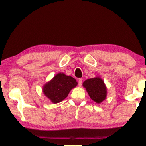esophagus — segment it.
I'll use <instances>...</instances> for the list:
<instances>
[{
	"label": "esophagus",
	"instance_id": "obj_1",
	"mask_svg": "<svg viewBox=\"0 0 146 146\" xmlns=\"http://www.w3.org/2000/svg\"><path fill=\"white\" fill-rule=\"evenodd\" d=\"M82 80H83L82 78L78 79V86H81L82 84Z\"/></svg>",
	"mask_w": 146,
	"mask_h": 146
}]
</instances>
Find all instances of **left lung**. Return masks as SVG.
I'll use <instances>...</instances> for the list:
<instances>
[{"label": "left lung", "instance_id": "obj_1", "mask_svg": "<svg viewBox=\"0 0 146 146\" xmlns=\"http://www.w3.org/2000/svg\"><path fill=\"white\" fill-rule=\"evenodd\" d=\"M83 86L86 88L91 99L98 104L104 100L106 97V88L100 78L86 80L84 82Z\"/></svg>", "mask_w": 146, "mask_h": 146}]
</instances>
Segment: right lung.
<instances>
[{
	"label": "right lung",
	"instance_id": "add662e5",
	"mask_svg": "<svg viewBox=\"0 0 146 146\" xmlns=\"http://www.w3.org/2000/svg\"><path fill=\"white\" fill-rule=\"evenodd\" d=\"M77 82L70 76L59 73L48 82L43 88V92L53 103H58L67 97L70 91L76 86Z\"/></svg>",
	"mask_w": 146,
	"mask_h": 146
}]
</instances>
